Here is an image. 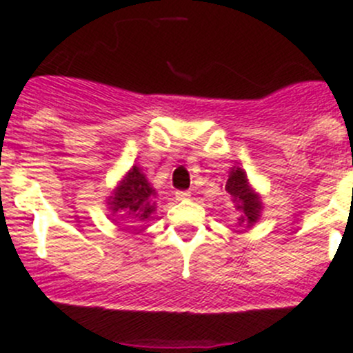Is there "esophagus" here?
Instances as JSON below:
<instances>
[{
	"mask_svg": "<svg viewBox=\"0 0 353 353\" xmlns=\"http://www.w3.org/2000/svg\"><path fill=\"white\" fill-rule=\"evenodd\" d=\"M190 192H176V195H174V199L177 200V202H183V200H188L190 199Z\"/></svg>",
	"mask_w": 353,
	"mask_h": 353,
	"instance_id": "obj_1",
	"label": "esophagus"
}]
</instances>
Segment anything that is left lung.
Returning a JSON list of instances; mask_svg holds the SVG:
<instances>
[{"mask_svg":"<svg viewBox=\"0 0 353 353\" xmlns=\"http://www.w3.org/2000/svg\"><path fill=\"white\" fill-rule=\"evenodd\" d=\"M226 196L239 210L236 217V226L239 228H252L258 223L263 210L261 195L256 192L252 184L249 183L247 172L239 165H233L230 169L228 181L225 184Z\"/></svg>","mask_w":353,"mask_h":353,"instance_id":"left-lung-1","label":"left lung"}]
</instances>
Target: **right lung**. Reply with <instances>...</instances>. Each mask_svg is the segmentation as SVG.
Wrapping results in <instances>:
<instances>
[{"label": "right lung", "mask_w": 353, "mask_h": 353, "mask_svg": "<svg viewBox=\"0 0 353 353\" xmlns=\"http://www.w3.org/2000/svg\"><path fill=\"white\" fill-rule=\"evenodd\" d=\"M157 190L151 186L146 174L137 165H132L123 174L113 192L106 199L108 209L120 216L125 223L139 225L148 221L157 210Z\"/></svg>", "instance_id": "right-lung-1"}]
</instances>
